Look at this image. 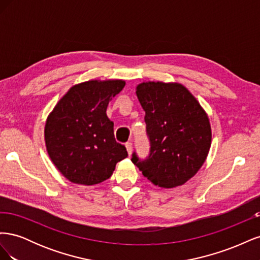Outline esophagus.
<instances>
[{"label": "esophagus", "mask_w": 260, "mask_h": 260, "mask_svg": "<svg viewBox=\"0 0 260 260\" xmlns=\"http://www.w3.org/2000/svg\"><path fill=\"white\" fill-rule=\"evenodd\" d=\"M125 148H127L128 154L131 155V153H132V143H131V142H128L127 144H125Z\"/></svg>", "instance_id": "obj_1"}]
</instances>
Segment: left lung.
<instances>
[{
    "mask_svg": "<svg viewBox=\"0 0 260 260\" xmlns=\"http://www.w3.org/2000/svg\"><path fill=\"white\" fill-rule=\"evenodd\" d=\"M136 94L145 112L151 153L132 162L145 178L161 188L183 185L205 162L211 145L209 118L183 84L144 81Z\"/></svg>",
    "mask_w": 260,
    "mask_h": 260,
    "instance_id": "8db88e82",
    "label": "left lung"
}]
</instances>
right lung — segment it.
<instances>
[{
	"label": "right lung",
	"mask_w": 260,
	"mask_h": 260,
	"mask_svg": "<svg viewBox=\"0 0 260 260\" xmlns=\"http://www.w3.org/2000/svg\"><path fill=\"white\" fill-rule=\"evenodd\" d=\"M125 82L89 80L73 85L46 118L45 147L54 166L70 182L94 185L113 175L128 156L116 142L106 109Z\"/></svg>",
	"instance_id": "obj_1"
}]
</instances>
